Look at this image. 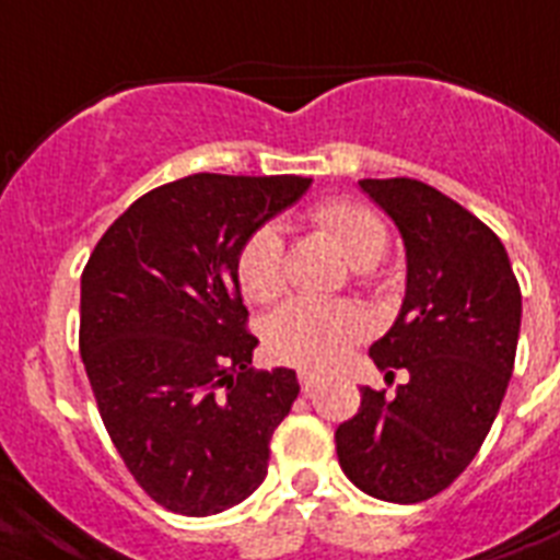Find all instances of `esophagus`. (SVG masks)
<instances>
[{
	"instance_id": "34e87169",
	"label": "esophagus",
	"mask_w": 560,
	"mask_h": 560,
	"mask_svg": "<svg viewBox=\"0 0 560 560\" xmlns=\"http://www.w3.org/2000/svg\"><path fill=\"white\" fill-rule=\"evenodd\" d=\"M318 382H322V378H318L316 373H307V370H304V373H299V384H302L304 393H313V389L318 387Z\"/></svg>"
}]
</instances>
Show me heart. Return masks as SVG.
I'll use <instances>...</instances> for the list:
<instances>
[{"instance_id": "obj_1", "label": "heart", "mask_w": 560, "mask_h": 560, "mask_svg": "<svg viewBox=\"0 0 560 560\" xmlns=\"http://www.w3.org/2000/svg\"><path fill=\"white\" fill-rule=\"evenodd\" d=\"M313 222L341 247L355 267H370L387 247V228L364 205L332 199L318 205ZM242 293L250 302H270L284 288V236L279 224H261L242 244L236 258ZM370 318L350 302L290 299L265 322L270 359L304 370H327L345 359L359 338L368 336Z\"/></svg>"}]
</instances>
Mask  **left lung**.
<instances>
[{
  "label": "left lung",
  "mask_w": 560,
  "mask_h": 560,
  "mask_svg": "<svg viewBox=\"0 0 560 560\" xmlns=\"http://www.w3.org/2000/svg\"><path fill=\"white\" fill-rule=\"evenodd\" d=\"M396 222L407 290L373 347L375 368L407 370L396 398L361 389L336 453L361 492L418 504L447 490L481 450L504 401L521 332V288L501 238L458 201L416 178H364Z\"/></svg>",
  "instance_id": "8db88e82"
}]
</instances>
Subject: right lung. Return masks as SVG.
Listing matches in <instances>:
<instances>
[{"mask_svg": "<svg viewBox=\"0 0 560 560\" xmlns=\"http://www.w3.org/2000/svg\"><path fill=\"white\" fill-rule=\"evenodd\" d=\"M313 178L192 173L136 199L82 272L79 352L98 412L156 504L205 518L265 481L295 370H253L236 258Z\"/></svg>", "mask_w": 560, "mask_h": 560, "instance_id": "right-lung-1", "label": "right lung"}]
</instances>
